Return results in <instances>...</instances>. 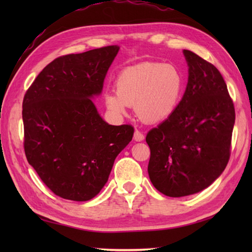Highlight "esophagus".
I'll use <instances>...</instances> for the list:
<instances>
[{
	"label": "esophagus",
	"instance_id": "obj_1",
	"mask_svg": "<svg viewBox=\"0 0 252 252\" xmlns=\"http://www.w3.org/2000/svg\"><path fill=\"white\" fill-rule=\"evenodd\" d=\"M144 134L143 133L141 132V131H138V130H135V132H134V136H133V138H134V141H136V142H142L143 140H144Z\"/></svg>",
	"mask_w": 252,
	"mask_h": 252
}]
</instances>
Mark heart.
Returning a JSON list of instances; mask_svg holds the SVG:
<instances>
[{
    "label": "heart",
    "instance_id": "obj_1",
    "mask_svg": "<svg viewBox=\"0 0 252 252\" xmlns=\"http://www.w3.org/2000/svg\"><path fill=\"white\" fill-rule=\"evenodd\" d=\"M185 89V76L170 63L145 62L125 68L116 79V92L107 91L106 108L112 115H126L134 107L143 121L160 122L173 114Z\"/></svg>",
    "mask_w": 252,
    "mask_h": 252
}]
</instances>
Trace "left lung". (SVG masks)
<instances>
[{
	"label": "left lung",
	"instance_id": "obj_1",
	"mask_svg": "<svg viewBox=\"0 0 252 252\" xmlns=\"http://www.w3.org/2000/svg\"><path fill=\"white\" fill-rule=\"evenodd\" d=\"M183 54L189 66L183 97L146 136L149 179L169 197L196 194L222 174L235 123L234 104L220 71L195 53Z\"/></svg>",
	"mask_w": 252,
	"mask_h": 252
}]
</instances>
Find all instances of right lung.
Returning <instances> with one entry per match:
<instances>
[{
	"label": "right lung",
	"instance_id": "obj_1",
	"mask_svg": "<svg viewBox=\"0 0 252 252\" xmlns=\"http://www.w3.org/2000/svg\"><path fill=\"white\" fill-rule=\"evenodd\" d=\"M110 45L50 63L23 101L27 160L63 199L87 201L108 181L115 159L132 141V126H111L92 101L119 52Z\"/></svg>",
	"mask_w": 252,
	"mask_h": 252
}]
</instances>
